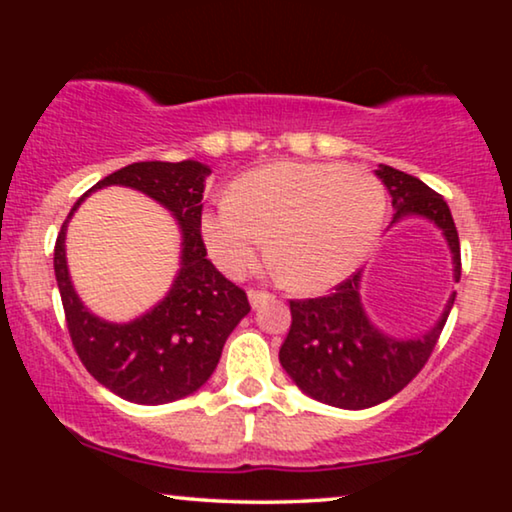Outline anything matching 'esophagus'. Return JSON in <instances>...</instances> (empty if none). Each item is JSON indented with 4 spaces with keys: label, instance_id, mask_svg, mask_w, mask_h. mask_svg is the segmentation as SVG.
<instances>
[{
    "label": "esophagus",
    "instance_id": "esophagus-1",
    "mask_svg": "<svg viewBox=\"0 0 512 512\" xmlns=\"http://www.w3.org/2000/svg\"><path fill=\"white\" fill-rule=\"evenodd\" d=\"M275 298V296H270L268 291H249V303H251V307H261V305H265V303H270V300Z\"/></svg>",
    "mask_w": 512,
    "mask_h": 512
}]
</instances>
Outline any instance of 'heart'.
<instances>
[{"mask_svg":"<svg viewBox=\"0 0 512 512\" xmlns=\"http://www.w3.org/2000/svg\"><path fill=\"white\" fill-rule=\"evenodd\" d=\"M387 193L373 174L328 163H275L237 179L200 216V237L230 277L272 256L284 282L324 291L363 263L382 233Z\"/></svg>","mask_w":512,"mask_h":512,"instance_id":"heart-1","label":"heart"}]
</instances>
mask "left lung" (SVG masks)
I'll return each instance as SVG.
<instances>
[{
	"label": "left lung",
	"mask_w": 512,
	"mask_h": 512,
	"mask_svg": "<svg viewBox=\"0 0 512 512\" xmlns=\"http://www.w3.org/2000/svg\"><path fill=\"white\" fill-rule=\"evenodd\" d=\"M375 174L391 195V223L408 216L431 221L450 247L459 282V235L447 202L424 181L389 165ZM359 289L361 272H356L331 296L291 300V328L279 349V363L303 394L342 410H366L396 396L429 361L457 296L450 293L440 319L424 335L394 338L370 321Z\"/></svg>",
	"instance_id": "obj_1"
}]
</instances>
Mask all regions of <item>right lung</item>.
I'll return each mask as SVG.
<instances>
[{"instance_id":"add662e5","label":"right lung","mask_w":512,"mask_h":512,"mask_svg":"<svg viewBox=\"0 0 512 512\" xmlns=\"http://www.w3.org/2000/svg\"><path fill=\"white\" fill-rule=\"evenodd\" d=\"M209 174V165L198 160L121 167L76 200L55 242V279L76 354L102 387L130 403L163 405L198 391L212 377L228 335L251 310L247 293L214 268L200 237V200ZM107 185L149 194L175 216L182 233L171 291L149 313L123 325L97 318L82 305L64 251L68 219L90 192Z\"/></svg>"}]
</instances>
